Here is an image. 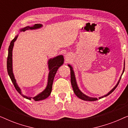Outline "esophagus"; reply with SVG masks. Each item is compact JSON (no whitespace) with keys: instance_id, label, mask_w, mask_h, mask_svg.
<instances>
[{"instance_id":"esophagus-1","label":"esophagus","mask_w":128,"mask_h":128,"mask_svg":"<svg viewBox=\"0 0 128 128\" xmlns=\"http://www.w3.org/2000/svg\"><path fill=\"white\" fill-rule=\"evenodd\" d=\"M66 58H69V57H68V55H66Z\"/></svg>"}]
</instances>
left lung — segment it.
Wrapping results in <instances>:
<instances>
[{
  "instance_id": "left-lung-1",
  "label": "left lung",
  "mask_w": 128,
  "mask_h": 128,
  "mask_svg": "<svg viewBox=\"0 0 128 128\" xmlns=\"http://www.w3.org/2000/svg\"><path fill=\"white\" fill-rule=\"evenodd\" d=\"M68 66L70 68V80H71V84H72V88H73V92H74V94H76V96L77 97L83 100H84V101H96L97 100L98 98L96 97H89V96L86 95L83 93V92H81V90H80L79 88H78V83H77V82H76V76H75V74H74V72L73 70V68L72 66L70 64H68ZM124 70H125V62H124V69H123V71H122V73L121 74V76H120V79L117 82L115 86L112 89V90L108 92L107 94H106V95L104 96H101V97H100L98 98L99 99H101L102 98H104V97H106V96L110 95V94L112 93L115 90V89L116 88V87L118 86L119 83H120V78H121V77H122V75L123 74V73L124 72Z\"/></svg>"
}]
</instances>
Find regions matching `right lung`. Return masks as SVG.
<instances>
[{
	"mask_svg": "<svg viewBox=\"0 0 128 128\" xmlns=\"http://www.w3.org/2000/svg\"><path fill=\"white\" fill-rule=\"evenodd\" d=\"M43 25L41 24H36L32 27H30V26H27L24 28H22L19 30V32H22V31H25L26 30H37L39 29L40 28L42 27ZM18 34L17 35L15 36L14 38L10 42V46L8 47V59H7V69H8V76H10V79H11L12 83L16 89L18 93L20 94L22 97L25 98L26 99L28 100H34L37 101H41L42 100H44L46 98H48L50 95L51 93L52 92V84H53V82L54 78L56 73L58 70L60 66H61L64 64V56L62 55L56 56L53 58H50L48 61V67L49 70V73L48 76V82H47V85L45 88L44 90L42 92H40L38 94H37L35 97H28L24 94H22V90L17 84V81L16 80L14 75L13 73V49L14 46V42L16 41L18 37Z\"/></svg>",
	"mask_w": 128,
	"mask_h": 128,
	"instance_id": "1",
	"label": "right lung"
}]
</instances>
